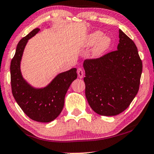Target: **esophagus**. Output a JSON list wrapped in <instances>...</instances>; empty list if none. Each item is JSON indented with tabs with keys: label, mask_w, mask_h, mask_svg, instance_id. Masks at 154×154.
Listing matches in <instances>:
<instances>
[{
	"label": "esophagus",
	"mask_w": 154,
	"mask_h": 154,
	"mask_svg": "<svg viewBox=\"0 0 154 154\" xmlns=\"http://www.w3.org/2000/svg\"><path fill=\"white\" fill-rule=\"evenodd\" d=\"M77 74H78V77L79 78H83L84 77V70H83L81 68H79L77 69Z\"/></svg>",
	"instance_id": "esophagus-1"
}]
</instances>
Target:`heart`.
Listing matches in <instances>:
<instances>
[{
    "instance_id": "heart-1",
    "label": "heart",
    "mask_w": 154,
    "mask_h": 154,
    "mask_svg": "<svg viewBox=\"0 0 154 154\" xmlns=\"http://www.w3.org/2000/svg\"><path fill=\"white\" fill-rule=\"evenodd\" d=\"M112 40L108 36H103L101 31H97L90 33L84 40L85 47H90L95 45L92 50V56L94 57H99L110 47Z\"/></svg>"
}]
</instances>
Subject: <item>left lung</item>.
<instances>
[{
  "label": "left lung",
  "mask_w": 154,
  "mask_h": 154,
  "mask_svg": "<svg viewBox=\"0 0 154 154\" xmlns=\"http://www.w3.org/2000/svg\"><path fill=\"white\" fill-rule=\"evenodd\" d=\"M86 97L102 116H115L128 108L137 94L143 63L132 40L119 29L117 50L84 62Z\"/></svg>",
  "instance_id": "left-lung-1"
}]
</instances>
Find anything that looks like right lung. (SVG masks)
<instances>
[{
	"label": "right lung",
	"instance_id": "right-lung-1",
	"mask_svg": "<svg viewBox=\"0 0 154 154\" xmlns=\"http://www.w3.org/2000/svg\"><path fill=\"white\" fill-rule=\"evenodd\" d=\"M39 31L38 28L33 29L17 45L10 66L11 86L14 99L26 116L33 121L48 123L62 111L65 95L71 83L77 79V74L75 68L60 73L43 88H35L24 79L20 71L22 56L28 40Z\"/></svg>",
	"mask_w": 154,
	"mask_h": 154
}]
</instances>
